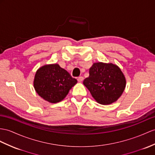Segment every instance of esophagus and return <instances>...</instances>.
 <instances>
[{
  "label": "esophagus",
  "mask_w": 155,
  "mask_h": 155,
  "mask_svg": "<svg viewBox=\"0 0 155 155\" xmlns=\"http://www.w3.org/2000/svg\"><path fill=\"white\" fill-rule=\"evenodd\" d=\"M84 78L82 77V76L79 77V78H78V81L79 82H82L83 81H84Z\"/></svg>",
  "instance_id": "34e87169"
}]
</instances>
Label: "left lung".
<instances>
[{
    "label": "left lung",
    "instance_id": "left-lung-1",
    "mask_svg": "<svg viewBox=\"0 0 155 155\" xmlns=\"http://www.w3.org/2000/svg\"><path fill=\"white\" fill-rule=\"evenodd\" d=\"M126 78L120 68L112 63H94L89 76L84 84L92 97L101 104H110L118 100L126 87Z\"/></svg>",
    "mask_w": 155,
    "mask_h": 155
}]
</instances>
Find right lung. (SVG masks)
Listing matches in <instances>:
<instances>
[{
  "label": "right lung",
  "mask_w": 155,
  "mask_h": 155,
  "mask_svg": "<svg viewBox=\"0 0 155 155\" xmlns=\"http://www.w3.org/2000/svg\"><path fill=\"white\" fill-rule=\"evenodd\" d=\"M68 71L58 64L45 65L36 71L33 85L37 93L45 101L56 103L62 101L77 84Z\"/></svg>",
  "instance_id": "right-lung-1"
}]
</instances>
